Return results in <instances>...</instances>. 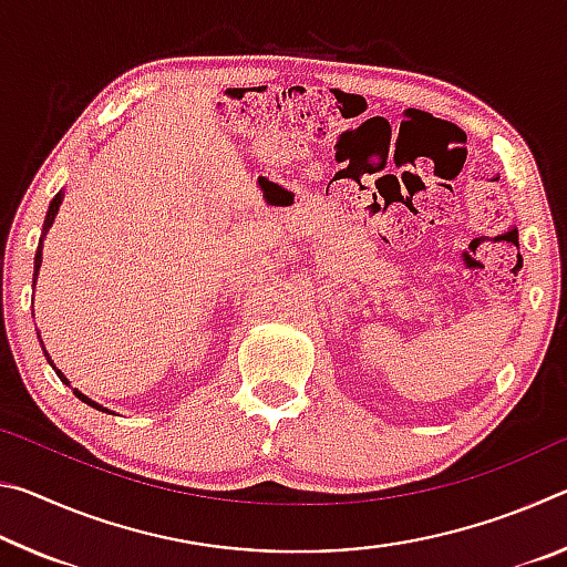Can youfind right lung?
Wrapping results in <instances>:
<instances>
[{
    "label": "right lung",
    "instance_id": "right-lung-1",
    "mask_svg": "<svg viewBox=\"0 0 567 567\" xmlns=\"http://www.w3.org/2000/svg\"><path fill=\"white\" fill-rule=\"evenodd\" d=\"M62 199H64V192L60 189V192H56V195H54L52 203H50V209H47V217H44V225H42V237H40V247H37V255H34V282H37V275H40V267H42V249H44V237H47V233H50V227L54 225V217H56V213H60V205H62ZM40 344H42V352H44L47 362H50L52 368H54V362H52V358H50V352H47L44 342H42V334H40ZM54 372H56V378H60V380L64 382V385H70V380L64 378V372H62V370H56V368H54ZM74 395L80 398L82 402H87V405H90V408H94V410L110 412L107 408H102L100 402H94L92 398H87V395H84V392H80V390H76V388H74ZM110 415H114V412H110Z\"/></svg>",
    "mask_w": 567,
    "mask_h": 567
}]
</instances>
